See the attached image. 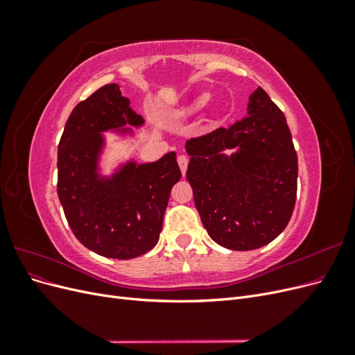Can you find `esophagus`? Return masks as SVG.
I'll return each mask as SVG.
<instances>
[{
  "instance_id": "34e87169",
  "label": "esophagus",
  "mask_w": 355,
  "mask_h": 355,
  "mask_svg": "<svg viewBox=\"0 0 355 355\" xmlns=\"http://www.w3.org/2000/svg\"><path fill=\"white\" fill-rule=\"evenodd\" d=\"M178 164L180 167L182 175L187 173V168H188V157L187 155H179L178 157Z\"/></svg>"
}]
</instances>
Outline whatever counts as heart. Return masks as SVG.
Wrapping results in <instances>:
<instances>
[{"label":"heart","mask_w":355,"mask_h":355,"mask_svg":"<svg viewBox=\"0 0 355 355\" xmlns=\"http://www.w3.org/2000/svg\"><path fill=\"white\" fill-rule=\"evenodd\" d=\"M210 101V96L207 93H202L200 96H197L196 99H192L191 102L185 103L184 106H180V108L176 111V115L184 118V116H189V115H194L197 112H200L201 110H204L207 106Z\"/></svg>","instance_id":"1"}]
</instances>
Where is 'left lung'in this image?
Masks as SVG:
<instances>
[{"instance_id":"obj_1","label":"left lung","mask_w":355,"mask_h":355,"mask_svg":"<svg viewBox=\"0 0 355 355\" xmlns=\"http://www.w3.org/2000/svg\"><path fill=\"white\" fill-rule=\"evenodd\" d=\"M247 116L191 137L187 179L213 241L231 250L271 243L292 218L297 191V155L282 110L257 87ZM239 147L230 157L223 148Z\"/></svg>"}]
</instances>
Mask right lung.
I'll list each match as a JSON object with an SVG mask.
<instances>
[{
	"label": "right lung",
	"instance_id": "1",
	"mask_svg": "<svg viewBox=\"0 0 355 355\" xmlns=\"http://www.w3.org/2000/svg\"><path fill=\"white\" fill-rule=\"evenodd\" d=\"M128 105L116 84L103 85L75 106L58 146V196L69 227L83 245L112 259H132L158 243L170 191L182 176L176 153L99 176L102 132L144 124Z\"/></svg>",
	"mask_w": 355,
	"mask_h": 355
}]
</instances>
